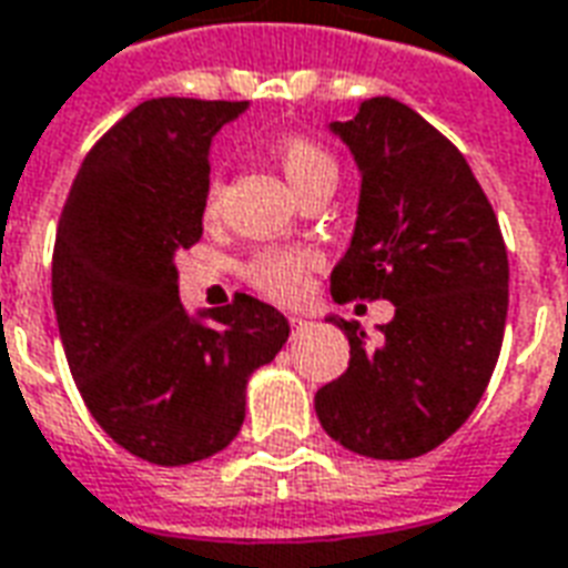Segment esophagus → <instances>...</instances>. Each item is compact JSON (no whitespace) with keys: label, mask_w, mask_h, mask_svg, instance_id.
<instances>
[{"label":"esophagus","mask_w":568,"mask_h":568,"mask_svg":"<svg viewBox=\"0 0 568 568\" xmlns=\"http://www.w3.org/2000/svg\"><path fill=\"white\" fill-rule=\"evenodd\" d=\"M290 326H293L296 333H302V329H308V326H312V321H308V317H302V314H290Z\"/></svg>","instance_id":"1"}]
</instances>
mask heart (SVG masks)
Returning <instances> with one entry per match:
<instances>
[{
	"label": "heart",
	"instance_id": "heart-1",
	"mask_svg": "<svg viewBox=\"0 0 568 568\" xmlns=\"http://www.w3.org/2000/svg\"><path fill=\"white\" fill-rule=\"evenodd\" d=\"M278 163L287 175L290 187H300L302 181H308L314 175H324V172H335L329 153H324L308 139H287L278 148ZM221 199V184L214 181L209 187V211H214ZM317 266V256L312 251H281V254H266L256 260L251 266V281L256 287L263 290L266 296L275 300H293L300 296L305 287L308 272Z\"/></svg>",
	"mask_w": 568,
	"mask_h": 568
}]
</instances>
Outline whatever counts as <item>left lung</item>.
I'll return each mask as SVG.
<instances>
[{
  "label": "left lung",
  "instance_id": "left-lung-1",
  "mask_svg": "<svg viewBox=\"0 0 568 568\" xmlns=\"http://www.w3.org/2000/svg\"><path fill=\"white\" fill-rule=\"evenodd\" d=\"M326 130L359 172L354 235L335 263V302L387 300L366 329L329 314L351 363L314 396L321 426L372 459H412L454 436L481 403L503 347L508 254L466 156L399 99L372 97Z\"/></svg>",
  "mask_w": 568,
  "mask_h": 568
}]
</instances>
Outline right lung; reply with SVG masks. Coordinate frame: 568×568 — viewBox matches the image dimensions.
I'll return each instance as SVG.
<instances>
[{"label": "right lung", "instance_id": "1", "mask_svg": "<svg viewBox=\"0 0 568 568\" xmlns=\"http://www.w3.org/2000/svg\"><path fill=\"white\" fill-rule=\"evenodd\" d=\"M247 102L148 99L87 153L53 244V312L90 415L153 466L223 450L244 390L290 335L287 317L239 293L190 314L175 256L202 239L209 153Z\"/></svg>", "mask_w": 568, "mask_h": 568}]
</instances>
